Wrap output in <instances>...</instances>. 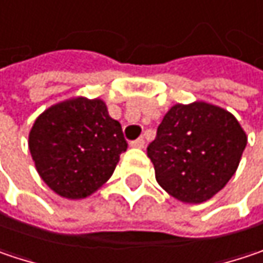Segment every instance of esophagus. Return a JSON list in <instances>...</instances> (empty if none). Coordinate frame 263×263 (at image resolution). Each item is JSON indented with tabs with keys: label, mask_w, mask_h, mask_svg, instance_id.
Wrapping results in <instances>:
<instances>
[{
	"label": "esophagus",
	"mask_w": 263,
	"mask_h": 263,
	"mask_svg": "<svg viewBox=\"0 0 263 263\" xmlns=\"http://www.w3.org/2000/svg\"><path fill=\"white\" fill-rule=\"evenodd\" d=\"M130 146H133V148H139V149H142V148H145V141H143L142 138H139V139H136V141L132 142V143H130Z\"/></svg>",
	"instance_id": "obj_1"
}]
</instances>
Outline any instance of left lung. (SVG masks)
<instances>
[{
    "mask_svg": "<svg viewBox=\"0 0 263 263\" xmlns=\"http://www.w3.org/2000/svg\"><path fill=\"white\" fill-rule=\"evenodd\" d=\"M247 145L234 115L216 104H174L146 148L160 187L184 203L216 196L232 178Z\"/></svg>",
    "mask_w": 263,
    "mask_h": 263,
    "instance_id": "8db88e82",
    "label": "left lung"
}]
</instances>
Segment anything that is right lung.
I'll list each match as a JSON object with an SVG mask.
<instances>
[{"mask_svg": "<svg viewBox=\"0 0 263 263\" xmlns=\"http://www.w3.org/2000/svg\"><path fill=\"white\" fill-rule=\"evenodd\" d=\"M28 148L40 178L58 196H91L112 177L127 149L121 124L102 99L71 97L42 112L29 130Z\"/></svg>", "mask_w": 263, "mask_h": 263, "instance_id": "1", "label": "right lung"}]
</instances>
